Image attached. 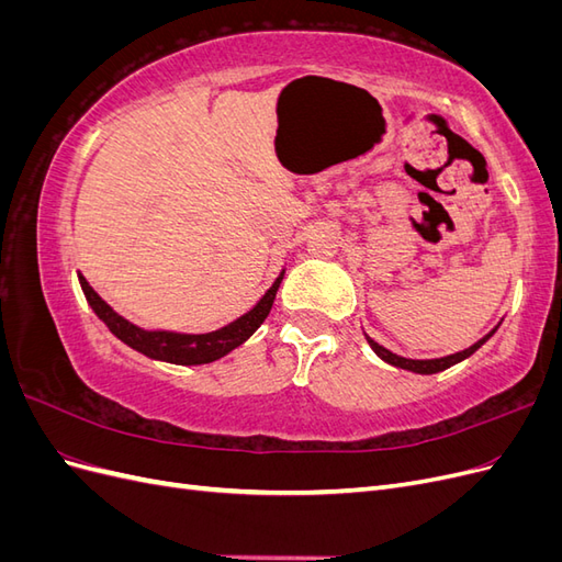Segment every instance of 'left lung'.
<instances>
[{
  "label": "left lung",
  "mask_w": 562,
  "mask_h": 562,
  "mask_svg": "<svg viewBox=\"0 0 562 562\" xmlns=\"http://www.w3.org/2000/svg\"><path fill=\"white\" fill-rule=\"evenodd\" d=\"M502 323V321H499ZM499 323L495 328H492L485 337H481L479 342H473L469 349H462V351H457V353H450V356H440V359H405V356H398V353H394V351H389L386 347H382V345H378L375 339H372L370 335H366L363 333V337H366V342L370 345V349L375 351L380 359L384 361V363H389V366H394V368H403V370H411V372H417V375H434V372H443V370H448V368H452V366H457V363H462L464 359H469L471 353H475L479 351L487 339L497 333V328H499Z\"/></svg>",
  "instance_id": "left-lung-1"
}]
</instances>
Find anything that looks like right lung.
<instances>
[{"instance_id": "obj_1", "label": "right lung", "mask_w": 562, "mask_h": 562, "mask_svg": "<svg viewBox=\"0 0 562 562\" xmlns=\"http://www.w3.org/2000/svg\"><path fill=\"white\" fill-rule=\"evenodd\" d=\"M283 274H285V267L281 269L277 281L267 288V293L255 302L246 314H241L239 318L227 323V326L211 333H176V330H161V328L155 330V328L135 326V323H131L122 314H116L110 304L93 291L91 283L83 279V274H77V277H79L83 297H87L93 314L103 321L108 330L116 339H122L126 347L140 351L151 361H164L173 366H203V363H213L217 359H223V356H227L236 347H241L246 339L262 326V321L271 312V304H274Z\"/></svg>"}]
</instances>
